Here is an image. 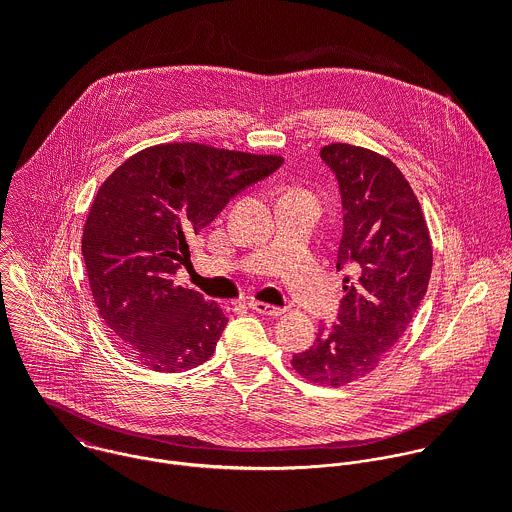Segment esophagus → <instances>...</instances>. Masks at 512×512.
Instances as JSON below:
<instances>
[{
	"mask_svg": "<svg viewBox=\"0 0 512 512\" xmlns=\"http://www.w3.org/2000/svg\"><path fill=\"white\" fill-rule=\"evenodd\" d=\"M249 308H251V310H255L257 314L271 316V318H277V316H281V314H283V310H281V308H275V306L265 304V302H251V304H249Z\"/></svg>",
	"mask_w": 512,
	"mask_h": 512,
	"instance_id": "1",
	"label": "esophagus"
}]
</instances>
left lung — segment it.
<instances>
[{
	"instance_id": "obj_1",
	"label": "left lung",
	"mask_w": 512,
	"mask_h": 512,
	"mask_svg": "<svg viewBox=\"0 0 512 512\" xmlns=\"http://www.w3.org/2000/svg\"><path fill=\"white\" fill-rule=\"evenodd\" d=\"M342 200V239L336 269L344 298L336 324H320L308 350L291 367L316 385L340 387L371 375L405 334L425 298L431 275V239L421 204L401 170L385 156L332 143L320 150Z\"/></svg>"
}]
</instances>
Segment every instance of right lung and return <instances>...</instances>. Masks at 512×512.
Masks as SVG:
<instances>
[{"label":"right lung","instance_id":"1","mask_svg":"<svg viewBox=\"0 0 512 512\" xmlns=\"http://www.w3.org/2000/svg\"><path fill=\"white\" fill-rule=\"evenodd\" d=\"M283 158L166 143L123 162L99 188L83 257L99 316L125 352L158 373L206 362L229 318L196 289L176 285L190 241Z\"/></svg>","mask_w":512,"mask_h":512}]
</instances>
